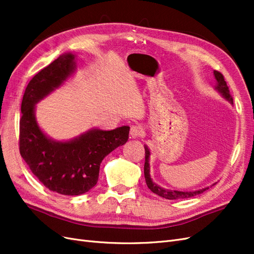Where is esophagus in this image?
I'll list each match as a JSON object with an SVG mask.
<instances>
[{
  "label": "esophagus",
  "mask_w": 254,
  "mask_h": 254,
  "mask_svg": "<svg viewBox=\"0 0 254 254\" xmlns=\"http://www.w3.org/2000/svg\"><path fill=\"white\" fill-rule=\"evenodd\" d=\"M143 133H144V129H143V127H142L141 125H139V124L132 125L131 128H130L129 134H130V137H131V139H136V137H139V136L143 135Z\"/></svg>",
  "instance_id": "esophagus-1"
}]
</instances>
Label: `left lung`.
Wrapping results in <instances>:
<instances>
[{"instance_id":"obj_1","label":"left lung","mask_w":254,"mask_h":254,"mask_svg":"<svg viewBox=\"0 0 254 254\" xmlns=\"http://www.w3.org/2000/svg\"><path fill=\"white\" fill-rule=\"evenodd\" d=\"M214 77L216 79V86H215V89H216L219 93L221 94V96L226 98L227 101L230 104H233V98L232 96L230 95V91L229 88L227 86V82L222 76L221 73H219L218 71H214ZM145 148V164H144V176H145V181L146 184H147L148 189L152 191V193L157 194L160 197H163L165 199H170V200H175V199H186V198H190L194 197L196 195H199L203 193L204 190H206L209 189L204 188V189H200L197 190H191V191H182V190H167V189H163L159 187L158 184H156L155 182L152 181V179L150 178V174H149V156H150V151L148 149V147L146 145H144ZM217 182H215L214 184H216ZM213 184V186H214Z\"/></svg>"}]
</instances>
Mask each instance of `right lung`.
Returning a JSON list of instances; mask_svg holds the SVG:
<instances>
[{
    "mask_svg": "<svg viewBox=\"0 0 254 254\" xmlns=\"http://www.w3.org/2000/svg\"><path fill=\"white\" fill-rule=\"evenodd\" d=\"M75 70L76 55L65 53L36 74L23 95L20 120L22 158L45 188L68 196L84 194L95 187L102 161L128 141L130 129L92 128L64 142L53 140L42 131L36 120V104L58 89Z\"/></svg>",
    "mask_w": 254,
    "mask_h": 254,
    "instance_id": "add662e5",
    "label": "right lung"
}]
</instances>
